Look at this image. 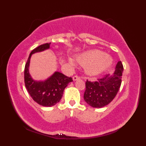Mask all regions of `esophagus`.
<instances>
[{
	"instance_id": "34e87169",
	"label": "esophagus",
	"mask_w": 146,
	"mask_h": 146,
	"mask_svg": "<svg viewBox=\"0 0 146 146\" xmlns=\"http://www.w3.org/2000/svg\"><path fill=\"white\" fill-rule=\"evenodd\" d=\"M80 77L79 76H74L73 77V81H76V80H80Z\"/></svg>"
}]
</instances>
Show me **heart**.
<instances>
[{
	"instance_id": "heart-1",
	"label": "heart",
	"mask_w": 146,
	"mask_h": 146,
	"mask_svg": "<svg viewBox=\"0 0 146 146\" xmlns=\"http://www.w3.org/2000/svg\"><path fill=\"white\" fill-rule=\"evenodd\" d=\"M78 63L85 67L86 74L90 76H97L102 73L112 64L113 60L110 56L105 55L99 51H90L78 56L76 58ZM70 64L74 63L69 60Z\"/></svg>"
}]
</instances>
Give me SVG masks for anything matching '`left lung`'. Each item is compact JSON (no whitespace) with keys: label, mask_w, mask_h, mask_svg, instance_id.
Masks as SVG:
<instances>
[{"label":"left lung","mask_w":146,"mask_h":146,"mask_svg":"<svg viewBox=\"0 0 146 146\" xmlns=\"http://www.w3.org/2000/svg\"><path fill=\"white\" fill-rule=\"evenodd\" d=\"M123 68L119 61L113 75L109 74L97 82H86L84 100L89 105L94 108L106 106L115 97L120 87Z\"/></svg>","instance_id":"obj_1"}]
</instances>
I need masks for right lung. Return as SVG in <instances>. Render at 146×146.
<instances>
[{
	"mask_svg": "<svg viewBox=\"0 0 146 146\" xmlns=\"http://www.w3.org/2000/svg\"><path fill=\"white\" fill-rule=\"evenodd\" d=\"M50 43L40 45L31 52L24 69V82L27 92L36 103L43 107H52L60 101L63 92L68 83L73 82L72 78L68 77L59 71H55L44 81L34 80L29 72L30 60L32 54L41 52L50 47Z\"/></svg>",
	"mask_w": 146,
	"mask_h": 146,
	"instance_id": "right-lung-1",
	"label": "right lung"
}]
</instances>
